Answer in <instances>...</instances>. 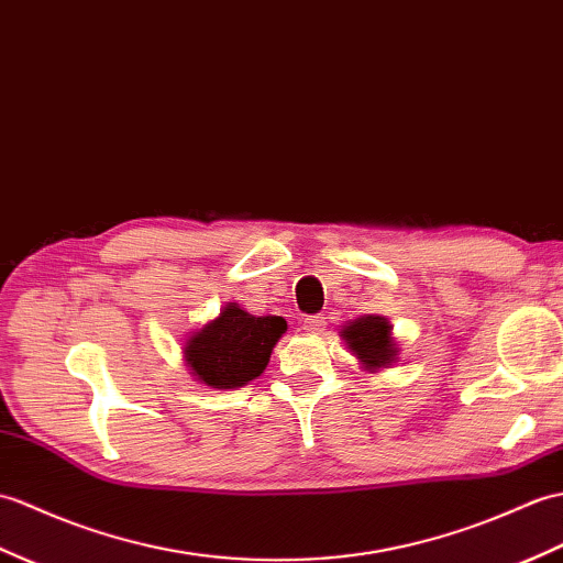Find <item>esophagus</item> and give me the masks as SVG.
<instances>
[{"instance_id": "1", "label": "esophagus", "mask_w": 563, "mask_h": 563, "mask_svg": "<svg viewBox=\"0 0 563 563\" xmlns=\"http://www.w3.org/2000/svg\"><path fill=\"white\" fill-rule=\"evenodd\" d=\"M323 325H325V317H323V313H313V317H307V319H305L302 329H305L307 333H319V331H323Z\"/></svg>"}]
</instances>
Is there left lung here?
<instances>
[{"label": "left lung", "mask_w": 563, "mask_h": 563, "mask_svg": "<svg viewBox=\"0 0 563 563\" xmlns=\"http://www.w3.org/2000/svg\"><path fill=\"white\" fill-rule=\"evenodd\" d=\"M347 345L369 369L386 367L396 357V343L390 341V323L384 317H362L343 331Z\"/></svg>", "instance_id": "left-lung-1"}]
</instances>
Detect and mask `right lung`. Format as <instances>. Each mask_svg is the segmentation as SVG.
Instances as JSON below:
<instances>
[{"mask_svg": "<svg viewBox=\"0 0 563 563\" xmlns=\"http://www.w3.org/2000/svg\"><path fill=\"white\" fill-rule=\"evenodd\" d=\"M287 331L283 317H252L234 302L189 338L191 374L211 388H238L266 369L271 350Z\"/></svg>", "mask_w": 563, "mask_h": 563, "instance_id": "add662e5", "label": "right lung"}]
</instances>
